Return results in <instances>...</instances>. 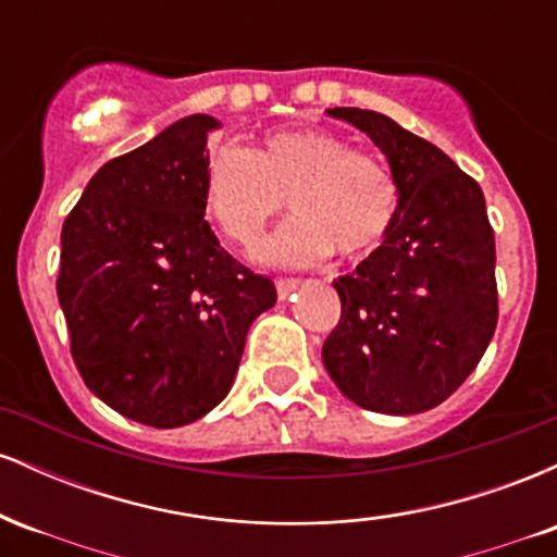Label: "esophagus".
<instances>
[{
    "label": "esophagus",
    "instance_id": "34e87169",
    "mask_svg": "<svg viewBox=\"0 0 557 557\" xmlns=\"http://www.w3.org/2000/svg\"><path fill=\"white\" fill-rule=\"evenodd\" d=\"M298 285H300V280H296V277H280L277 280V296L287 298L293 290H298Z\"/></svg>",
    "mask_w": 557,
    "mask_h": 557
}]
</instances>
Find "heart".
Instances as JSON below:
<instances>
[{"label": "heart", "mask_w": 557, "mask_h": 557, "mask_svg": "<svg viewBox=\"0 0 557 557\" xmlns=\"http://www.w3.org/2000/svg\"><path fill=\"white\" fill-rule=\"evenodd\" d=\"M285 222L261 257L277 267H314L332 257L361 259L398 220L400 185L380 157L354 149L327 127L267 133L251 151H214L203 172V203L235 246L251 251L270 222Z\"/></svg>", "instance_id": "b5f03b06"}]
</instances>
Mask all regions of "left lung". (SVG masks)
Returning <instances> with one entry per match:
<instances>
[{
	"label": "left lung",
	"instance_id": "8db88e82",
	"mask_svg": "<svg viewBox=\"0 0 557 557\" xmlns=\"http://www.w3.org/2000/svg\"><path fill=\"white\" fill-rule=\"evenodd\" d=\"M367 133L400 185V209L376 251L337 277L341 322L322 359L356 406L430 411L476 369L497 327L495 233L474 177L387 114L335 107Z\"/></svg>",
	"mask_w": 557,
	"mask_h": 557
}]
</instances>
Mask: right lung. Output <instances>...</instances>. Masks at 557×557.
I'll return each mask as SVG.
<instances>
[{
  "mask_svg": "<svg viewBox=\"0 0 557 557\" xmlns=\"http://www.w3.org/2000/svg\"><path fill=\"white\" fill-rule=\"evenodd\" d=\"M209 114H190L88 181L62 225L57 296L70 354L96 398L172 430L233 387L274 283L220 246L203 220Z\"/></svg>",
  "mask_w": 557,
  "mask_h": 557,
  "instance_id": "add662e5",
  "label": "right lung"
}]
</instances>
